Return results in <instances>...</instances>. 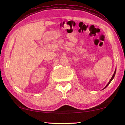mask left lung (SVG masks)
I'll return each instance as SVG.
<instances>
[{"label":"left lung","mask_w":125,"mask_h":125,"mask_svg":"<svg viewBox=\"0 0 125 125\" xmlns=\"http://www.w3.org/2000/svg\"><path fill=\"white\" fill-rule=\"evenodd\" d=\"M115 73H116V71H115V72H114V74H113V77H112V78H111V79H110V81H109V83H108V84H107V85H106V86H105V88H106L107 87V86H108L109 85V84L110 83V82L112 81V80H113V78H114V77H115ZM104 88V89H105Z\"/></svg>","instance_id":"left-lung-1"}]
</instances>
